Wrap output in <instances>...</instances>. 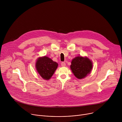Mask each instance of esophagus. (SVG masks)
Instances as JSON below:
<instances>
[{
	"label": "esophagus",
	"mask_w": 122,
	"mask_h": 122,
	"mask_svg": "<svg viewBox=\"0 0 122 122\" xmlns=\"http://www.w3.org/2000/svg\"><path fill=\"white\" fill-rule=\"evenodd\" d=\"M61 66H66V63H65V62H62L61 63Z\"/></svg>",
	"instance_id": "34e87169"
}]
</instances>
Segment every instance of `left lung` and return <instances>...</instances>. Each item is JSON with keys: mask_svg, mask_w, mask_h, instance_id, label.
Returning a JSON list of instances; mask_svg holds the SVG:
<instances>
[{"mask_svg": "<svg viewBox=\"0 0 122 122\" xmlns=\"http://www.w3.org/2000/svg\"><path fill=\"white\" fill-rule=\"evenodd\" d=\"M70 67L74 76L78 79H82L91 73L93 63L87 57L78 56L72 60Z\"/></svg>", "mask_w": 122, "mask_h": 122, "instance_id": "8db88e82", "label": "left lung"}]
</instances>
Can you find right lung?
<instances>
[{
	"mask_svg": "<svg viewBox=\"0 0 122 122\" xmlns=\"http://www.w3.org/2000/svg\"><path fill=\"white\" fill-rule=\"evenodd\" d=\"M58 63L50 58L44 56L40 57L36 62L37 71L45 80H49L54 74L58 67Z\"/></svg>",
	"mask_w": 122,
	"mask_h": 122,
	"instance_id": "obj_1",
	"label": "right lung"
}]
</instances>
